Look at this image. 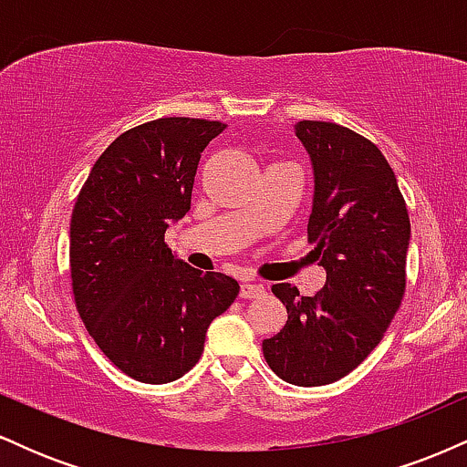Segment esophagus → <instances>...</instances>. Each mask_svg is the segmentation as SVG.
<instances>
[{
  "mask_svg": "<svg viewBox=\"0 0 467 467\" xmlns=\"http://www.w3.org/2000/svg\"><path fill=\"white\" fill-rule=\"evenodd\" d=\"M261 294H265V287L261 283H244L239 289L241 298H259Z\"/></svg>",
  "mask_w": 467,
  "mask_h": 467,
  "instance_id": "34e87169",
  "label": "esophagus"
}]
</instances>
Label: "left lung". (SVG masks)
Returning <instances> with one entry per match:
<instances>
[{
  "label": "left lung",
  "instance_id": "left-lung-1",
  "mask_svg": "<svg viewBox=\"0 0 467 467\" xmlns=\"http://www.w3.org/2000/svg\"><path fill=\"white\" fill-rule=\"evenodd\" d=\"M314 178L307 233L327 281L316 296L272 285L287 323L264 340L278 378L323 387L345 378L382 340L406 287L410 222L382 151L336 122L294 125Z\"/></svg>",
  "mask_w": 467,
  "mask_h": 467
}]
</instances>
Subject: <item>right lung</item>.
Listing matches in <instances>:
<instances>
[{
  "label": "right lung",
  "mask_w": 467,
  "mask_h": 467,
  "mask_svg": "<svg viewBox=\"0 0 467 467\" xmlns=\"http://www.w3.org/2000/svg\"><path fill=\"white\" fill-rule=\"evenodd\" d=\"M217 120L158 118L118 136L96 160L69 223L77 309L100 351L130 378L166 384L200 360L213 320L239 283L195 270L164 244L191 211L197 164Z\"/></svg>",
  "instance_id": "add662e5"
}]
</instances>
